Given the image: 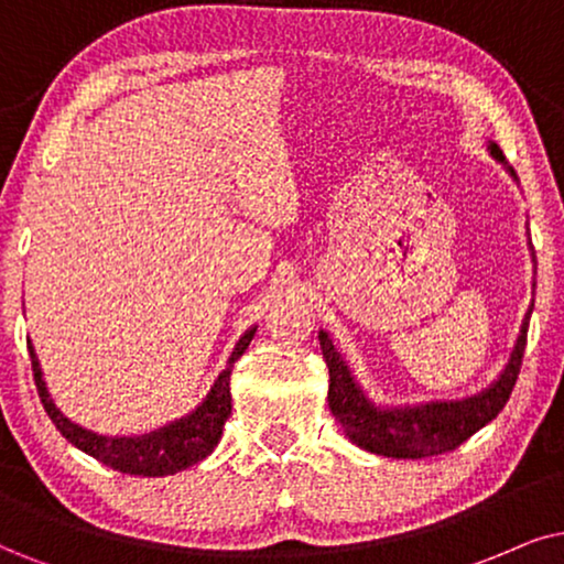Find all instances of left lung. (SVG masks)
<instances>
[{"mask_svg": "<svg viewBox=\"0 0 564 564\" xmlns=\"http://www.w3.org/2000/svg\"><path fill=\"white\" fill-rule=\"evenodd\" d=\"M489 151L497 161L505 163V155L495 142L489 145ZM531 310L525 312L523 325H520L508 367L491 388L466 398V401L426 403L416 409H377L354 382L327 333L319 330V348H323L327 372H330L327 405H330L335 422L344 426V432L356 445L375 455H384V458H434V455L455 451L481 426H487L508 403L520 375V365H523Z\"/></svg>", "mask_w": 564, "mask_h": 564, "instance_id": "obj_1", "label": "left lung"}]
</instances>
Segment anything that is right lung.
<instances>
[{
	"label": "right lung",
	"instance_id": "obj_1",
	"mask_svg": "<svg viewBox=\"0 0 564 564\" xmlns=\"http://www.w3.org/2000/svg\"><path fill=\"white\" fill-rule=\"evenodd\" d=\"M254 330H258V327H252V330L241 335L237 348L231 351L229 365H226L224 372L218 375V380L210 388V393L203 401V405H197L189 416L180 419V422L163 426L159 432L142 434V437H104V434L83 430V426L69 422L67 416H62V411L56 409L52 398H48L46 382L44 377H41L39 359H35L31 344H28V351H31L33 380L35 388H39V398L41 403H44L48 419H52L56 430L62 432V437H67L75 447H80L83 453L93 455V458L101 460L104 466H109L119 474L169 476L184 471V468L208 458L213 447L218 445L226 419L231 416V367L234 361L247 351L249 340L254 338Z\"/></svg>",
	"mask_w": 564,
	"mask_h": 564
}]
</instances>
